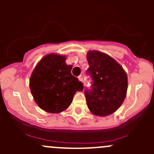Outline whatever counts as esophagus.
I'll list each match as a JSON object with an SVG mask.
<instances>
[{
	"label": "esophagus",
	"instance_id": "1",
	"mask_svg": "<svg viewBox=\"0 0 154 154\" xmlns=\"http://www.w3.org/2000/svg\"><path fill=\"white\" fill-rule=\"evenodd\" d=\"M78 79H79V80H80L81 82H83V76L82 75V74H81V75L79 76Z\"/></svg>",
	"mask_w": 154,
	"mask_h": 154
}]
</instances>
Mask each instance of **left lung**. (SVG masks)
Listing matches in <instances>:
<instances>
[{
    "label": "left lung",
    "instance_id": "left-lung-1",
    "mask_svg": "<svg viewBox=\"0 0 154 154\" xmlns=\"http://www.w3.org/2000/svg\"><path fill=\"white\" fill-rule=\"evenodd\" d=\"M89 67L86 73L91 77V87L84 93L87 106L91 113L106 116L116 112L125 100L127 76L123 68L104 53L89 51Z\"/></svg>",
    "mask_w": 154,
    "mask_h": 154
}]
</instances>
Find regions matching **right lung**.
<instances>
[{
	"label": "right lung",
	"mask_w": 154,
	"mask_h": 154,
	"mask_svg": "<svg viewBox=\"0 0 154 154\" xmlns=\"http://www.w3.org/2000/svg\"><path fill=\"white\" fill-rule=\"evenodd\" d=\"M65 56L51 54L40 60L31 74L29 87L38 106L51 113L64 111L77 91H83L82 82L71 74V65Z\"/></svg>",
	"instance_id": "right-lung-1"
}]
</instances>
